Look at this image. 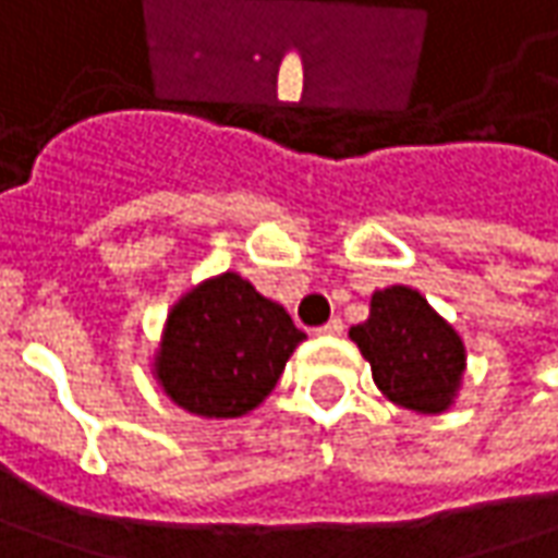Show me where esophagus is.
<instances>
[{"label": "esophagus", "mask_w": 558, "mask_h": 558, "mask_svg": "<svg viewBox=\"0 0 558 558\" xmlns=\"http://www.w3.org/2000/svg\"><path fill=\"white\" fill-rule=\"evenodd\" d=\"M319 335H328V338H338V335H343V323L340 319H331V323H325L323 328H316Z\"/></svg>", "instance_id": "34e87169"}]
</instances>
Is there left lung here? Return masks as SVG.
I'll list each match as a JSON object with an SVG mask.
<instances>
[{
	"instance_id": "8db88e82",
	"label": "left lung",
	"mask_w": 558,
	"mask_h": 558,
	"mask_svg": "<svg viewBox=\"0 0 558 558\" xmlns=\"http://www.w3.org/2000/svg\"><path fill=\"white\" fill-rule=\"evenodd\" d=\"M350 338L390 402L421 414H439L454 402L466 350L421 291L409 286L375 291L368 319L353 325Z\"/></svg>"
}]
</instances>
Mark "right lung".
Listing matches in <instances>:
<instances>
[{"instance_id": "right-lung-1", "label": "right lung", "mask_w": 558, "mask_h": 558, "mask_svg": "<svg viewBox=\"0 0 558 558\" xmlns=\"http://www.w3.org/2000/svg\"><path fill=\"white\" fill-rule=\"evenodd\" d=\"M304 338L286 306L239 272H220L171 306L153 375L190 414L242 417L270 396Z\"/></svg>"}]
</instances>
